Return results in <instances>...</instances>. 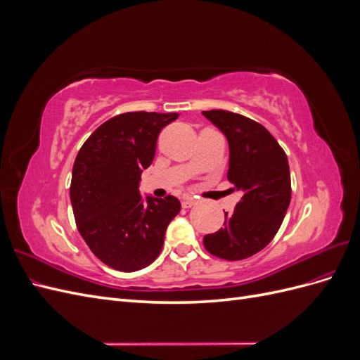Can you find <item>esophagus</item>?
Instances as JSON below:
<instances>
[{"mask_svg":"<svg viewBox=\"0 0 360 360\" xmlns=\"http://www.w3.org/2000/svg\"><path fill=\"white\" fill-rule=\"evenodd\" d=\"M197 204V200L189 197V195H186V197H183V201H181V205L184 207V209H189V207Z\"/></svg>","mask_w":360,"mask_h":360,"instance_id":"esophagus-1","label":"esophagus"}]
</instances>
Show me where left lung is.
<instances>
[{
	"instance_id": "8db88e82",
	"label": "left lung",
	"mask_w": 360,
	"mask_h": 360,
	"mask_svg": "<svg viewBox=\"0 0 360 360\" xmlns=\"http://www.w3.org/2000/svg\"><path fill=\"white\" fill-rule=\"evenodd\" d=\"M228 141V180L242 192L233 213H225L219 231L204 236V248L214 257L237 261L266 248L284 221L291 200L285 151L269 130L240 114L202 111Z\"/></svg>"
}]
</instances>
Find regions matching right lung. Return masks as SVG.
Wrapping results in <instances>:
<instances>
[{
  "label": "right lung",
  "instance_id": "right-lung-1",
  "mask_svg": "<svg viewBox=\"0 0 360 360\" xmlns=\"http://www.w3.org/2000/svg\"><path fill=\"white\" fill-rule=\"evenodd\" d=\"M177 112H126L97 127L73 163L70 201L76 226L102 263L136 271L160 254L169 222L181 209L168 195L139 192L141 174L155 159L160 130Z\"/></svg>",
  "mask_w": 360,
  "mask_h": 360
}]
</instances>
